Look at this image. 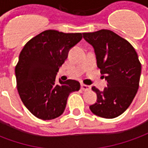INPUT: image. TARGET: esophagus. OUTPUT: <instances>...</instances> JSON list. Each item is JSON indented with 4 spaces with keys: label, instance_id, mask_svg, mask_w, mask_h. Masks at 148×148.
Here are the masks:
<instances>
[{
    "label": "esophagus",
    "instance_id": "34e87169",
    "mask_svg": "<svg viewBox=\"0 0 148 148\" xmlns=\"http://www.w3.org/2000/svg\"><path fill=\"white\" fill-rule=\"evenodd\" d=\"M81 89L83 91H89V90H91V87L90 86H86V85H84V84H82L81 85Z\"/></svg>",
    "mask_w": 148,
    "mask_h": 148
}]
</instances>
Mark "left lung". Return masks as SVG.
I'll return each mask as SVG.
<instances>
[{
    "label": "left lung",
    "mask_w": 148,
    "mask_h": 148,
    "mask_svg": "<svg viewBox=\"0 0 148 148\" xmlns=\"http://www.w3.org/2000/svg\"><path fill=\"white\" fill-rule=\"evenodd\" d=\"M82 35L94 49L97 67L108 82L103 91L92 87L97 99L90 110L101 117H117L129 107L139 89L141 64L138 55L127 40L112 31Z\"/></svg>",
    "instance_id": "obj_1"
}]
</instances>
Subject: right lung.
Masks as SVG:
<instances>
[{
  "label": "right lung",
  "instance_id": "obj_1",
  "mask_svg": "<svg viewBox=\"0 0 148 148\" xmlns=\"http://www.w3.org/2000/svg\"><path fill=\"white\" fill-rule=\"evenodd\" d=\"M82 39V33L47 30L29 40L21 51L15 69L17 90L25 107L39 119L47 121L61 116L71 93L80 83L55 78L68 53Z\"/></svg>",
  "mask_w": 148,
  "mask_h": 148
}]
</instances>
